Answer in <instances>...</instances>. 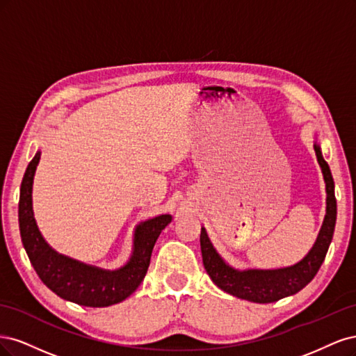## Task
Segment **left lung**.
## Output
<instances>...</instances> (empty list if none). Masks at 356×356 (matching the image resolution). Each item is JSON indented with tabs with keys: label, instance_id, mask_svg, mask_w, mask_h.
Masks as SVG:
<instances>
[{
	"label": "left lung",
	"instance_id": "1",
	"mask_svg": "<svg viewBox=\"0 0 356 356\" xmlns=\"http://www.w3.org/2000/svg\"><path fill=\"white\" fill-rule=\"evenodd\" d=\"M315 154L318 163L323 168L324 180L327 185V214L321 227L316 243L309 251V254L294 266L275 269V270H244L239 272L229 268L216 253L205 229L201 227V253L202 263L211 281L223 291L239 299H245L256 303H272L284 299L286 296L296 294L303 286L314 280L316 272L325 259L330 243L334 234L337 202L334 195V180L321 149L315 145Z\"/></svg>",
	"mask_w": 356,
	"mask_h": 356
}]
</instances>
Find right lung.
<instances>
[{
	"instance_id": "1",
	"label": "right lung",
	"mask_w": 356,
	"mask_h": 356,
	"mask_svg": "<svg viewBox=\"0 0 356 356\" xmlns=\"http://www.w3.org/2000/svg\"><path fill=\"white\" fill-rule=\"evenodd\" d=\"M40 156L38 152L29 163L19 198L22 243L40 280L62 299L81 306L103 307L127 299L143 281L154 245L163 229L171 222V216H158L137 226L133 256L118 270H102L57 254L41 236L32 213V181Z\"/></svg>"
}]
</instances>
